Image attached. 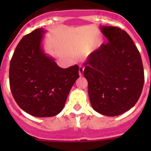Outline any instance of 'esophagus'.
<instances>
[{"label":"esophagus","mask_w":151,"mask_h":151,"mask_svg":"<svg viewBox=\"0 0 151 151\" xmlns=\"http://www.w3.org/2000/svg\"><path fill=\"white\" fill-rule=\"evenodd\" d=\"M83 72H84V67L82 65L79 66V70H78L79 75L82 76V74H83Z\"/></svg>","instance_id":"34e87169"}]
</instances>
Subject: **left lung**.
<instances>
[{
	"label": "left lung",
	"mask_w": 151,
	"mask_h": 151,
	"mask_svg": "<svg viewBox=\"0 0 151 151\" xmlns=\"http://www.w3.org/2000/svg\"><path fill=\"white\" fill-rule=\"evenodd\" d=\"M109 41L90 54L84 65L92 108L116 116L129 111L139 99L144 85L141 55L126 31L100 27Z\"/></svg>",
	"instance_id": "1"
}]
</instances>
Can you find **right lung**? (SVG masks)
Listing matches in <instances>:
<instances>
[{"mask_svg":"<svg viewBox=\"0 0 151 151\" xmlns=\"http://www.w3.org/2000/svg\"><path fill=\"white\" fill-rule=\"evenodd\" d=\"M43 28L25 35L9 65V86L20 108L33 116L50 117L62 111L70 89L78 78V66L57 65L42 47Z\"/></svg>","mask_w":151,"mask_h":151,"instance_id":"1","label":"right lung"}]
</instances>
